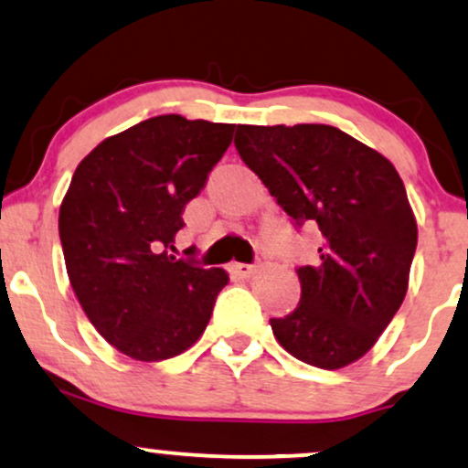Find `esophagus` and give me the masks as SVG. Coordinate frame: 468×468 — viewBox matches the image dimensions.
I'll use <instances>...</instances> for the list:
<instances>
[{
    "mask_svg": "<svg viewBox=\"0 0 468 468\" xmlns=\"http://www.w3.org/2000/svg\"><path fill=\"white\" fill-rule=\"evenodd\" d=\"M230 272H233L235 277H241V279H246V277H250L252 272H255V266H250V264H230Z\"/></svg>",
    "mask_w": 468,
    "mask_h": 468,
    "instance_id": "34e87169",
    "label": "esophagus"
}]
</instances>
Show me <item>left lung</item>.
Returning a JSON list of instances; mask_svg holds the SVG:
<instances>
[{"mask_svg": "<svg viewBox=\"0 0 468 468\" xmlns=\"http://www.w3.org/2000/svg\"><path fill=\"white\" fill-rule=\"evenodd\" d=\"M235 147L277 204L321 230L319 266H302V302L272 335L321 369L365 356L399 313L418 244L396 166L330 125H238Z\"/></svg>", "mask_w": 468, "mask_h": 468, "instance_id": "obj_1", "label": "left lung"}]
</instances>
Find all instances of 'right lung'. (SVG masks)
I'll return each mask as SVG.
<instances>
[{
  "label": "right lung",
  "mask_w": 468,
  "mask_h": 468,
  "mask_svg": "<svg viewBox=\"0 0 468 468\" xmlns=\"http://www.w3.org/2000/svg\"><path fill=\"white\" fill-rule=\"evenodd\" d=\"M235 125L165 114L105 138L80 160L58 208V238L80 308L110 346L155 363L207 330L224 268L176 260L186 202L233 141Z\"/></svg>",
  "instance_id": "1"
}]
</instances>
